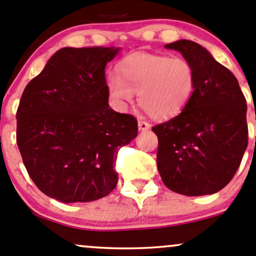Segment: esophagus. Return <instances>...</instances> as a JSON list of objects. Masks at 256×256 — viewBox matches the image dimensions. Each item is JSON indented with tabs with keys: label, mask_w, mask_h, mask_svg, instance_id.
I'll use <instances>...</instances> for the list:
<instances>
[{
	"label": "esophagus",
	"mask_w": 256,
	"mask_h": 256,
	"mask_svg": "<svg viewBox=\"0 0 256 256\" xmlns=\"http://www.w3.org/2000/svg\"><path fill=\"white\" fill-rule=\"evenodd\" d=\"M150 128V125L146 121H138V130L140 131H147Z\"/></svg>",
	"instance_id": "esophagus-1"
}]
</instances>
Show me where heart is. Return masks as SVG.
I'll return each mask as SVG.
<instances>
[{"label":"heart","instance_id":"b5f03b06","mask_svg":"<svg viewBox=\"0 0 256 256\" xmlns=\"http://www.w3.org/2000/svg\"><path fill=\"white\" fill-rule=\"evenodd\" d=\"M118 108L126 109L137 92L140 106L156 120L176 118L186 106L195 87L192 64L182 58L135 52L118 64V76L106 83Z\"/></svg>","mask_w":256,"mask_h":256}]
</instances>
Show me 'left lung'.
<instances>
[{
	"instance_id": "1",
	"label": "left lung",
	"mask_w": 256,
	"mask_h": 256,
	"mask_svg": "<svg viewBox=\"0 0 256 256\" xmlns=\"http://www.w3.org/2000/svg\"><path fill=\"white\" fill-rule=\"evenodd\" d=\"M166 48L192 64L195 87L178 116L152 128L158 172L172 192L211 195L232 180L248 146L246 98L234 74L200 44L182 39Z\"/></svg>"
}]
</instances>
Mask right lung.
Segmentation results:
<instances>
[{
	"label": "right lung",
	"mask_w": 256,
	"mask_h": 256,
	"mask_svg": "<svg viewBox=\"0 0 256 256\" xmlns=\"http://www.w3.org/2000/svg\"><path fill=\"white\" fill-rule=\"evenodd\" d=\"M120 48H62L28 83L17 110V144L40 192L90 202L118 184V150L137 136L132 115L109 106L106 66Z\"/></svg>",
	"instance_id": "obj_1"
}]
</instances>
